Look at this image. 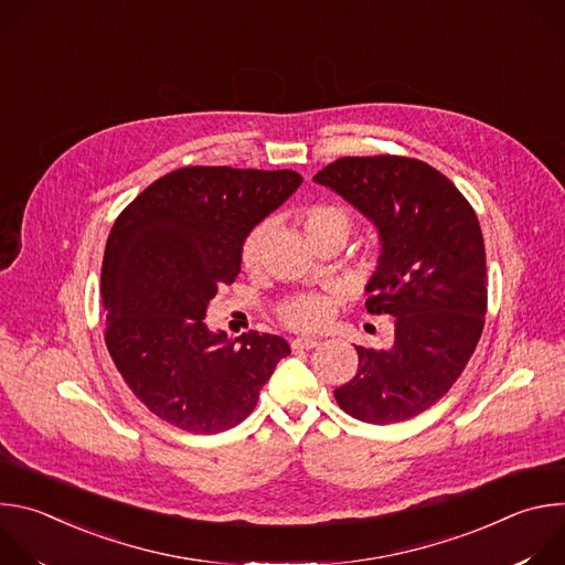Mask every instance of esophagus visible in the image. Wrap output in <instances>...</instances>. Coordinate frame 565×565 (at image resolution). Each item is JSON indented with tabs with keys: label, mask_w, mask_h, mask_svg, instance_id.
Wrapping results in <instances>:
<instances>
[{
	"label": "esophagus",
	"mask_w": 565,
	"mask_h": 565,
	"mask_svg": "<svg viewBox=\"0 0 565 565\" xmlns=\"http://www.w3.org/2000/svg\"><path fill=\"white\" fill-rule=\"evenodd\" d=\"M290 347H292L295 351H310V349L317 347V340H312V338H295V340L290 342Z\"/></svg>",
	"instance_id": "esophagus-1"
}]
</instances>
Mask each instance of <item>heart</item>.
<instances>
[{
	"label": "heart",
	"instance_id": "1",
	"mask_svg": "<svg viewBox=\"0 0 565 565\" xmlns=\"http://www.w3.org/2000/svg\"><path fill=\"white\" fill-rule=\"evenodd\" d=\"M301 221H303V230L310 236L312 244H317V241L327 238V236H344L347 238L353 227L351 212L335 203L308 205L301 214ZM268 232H270L268 223H257L246 232L244 238H241V246H238L241 266L248 270L259 266V262L264 257ZM277 317L284 327H288L292 331H319V329H324L333 317V301L324 295H317V292L297 295L277 306Z\"/></svg>",
	"mask_w": 565,
	"mask_h": 565
}]
</instances>
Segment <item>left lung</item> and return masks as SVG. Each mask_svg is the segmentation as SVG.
I'll list each match as a JSON object with an SVG mask.
<instances>
[{"label":"left lung","mask_w":565,"mask_h":565,"mask_svg":"<svg viewBox=\"0 0 565 565\" xmlns=\"http://www.w3.org/2000/svg\"><path fill=\"white\" fill-rule=\"evenodd\" d=\"M312 181L377 225L382 255L366 310L395 317L391 349L355 347L358 373L335 388L338 405L371 425L409 420L454 386L486 327L478 216L445 174L409 156H344Z\"/></svg>","instance_id":"1"}]
</instances>
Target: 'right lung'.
I'll list each match as a JSON object with an SVG mask.
<instances>
[{
	"mask_svg": "<svg viewBox=\"0 0 565 565\" xmlns=\"http://www.w3.org/2000/svg\"><path fill=\"white\" fill-rule=\"evenodd\" d=\"M301 183L292 170L192 166L142 190L116 218L103 259L105 344L142 405L188 434L244 423L284 338L210 333L205 308L241 270L246 232Z\"/></svg>",
	"mask_w": 565,
	"mask_h": 565,
	"instance_id": "add662e5",
	"label": "right lung"
}]
</instances>
